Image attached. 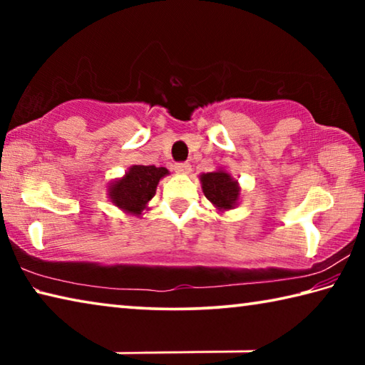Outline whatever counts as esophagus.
I'll use <instances>...</instances> for the list:
<instances>
[{
  "label": "esophagus",
  "instance_id": "1",
  "mask_svg": "<svg viewBox=\"0 0 365 365\" xmlns=\"http://www.w3.org/2000/svg\"><path fill=\"white\" fill-rule=\"evenodd\" d=\"M175 172H177V174H190L191 165L188 163H178L175 165Z\"/></svg>",
  "mask_w": 365,
  "mask_h": 365
}]
</instances>
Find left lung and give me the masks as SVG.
<instances>
[{"instance_id":"obj_1","label":"left lung","mask_w":365,"mask_h":365,"mask_svg":"<svg viewBox=\"0 0 365 365\" xmlns=\"http://www.w3.org/2000/svg\"><path fill=\"white\" fill-rule=\"evenodd\" d=\"M200 180L202 193L220 212L237 206L240 200V185L228 172L224 169L207 172L200 175Z\"/></svg>"}]
</instances>
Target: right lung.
Returning a JSON list of instances; mask_svg holds the SVG:
<instances>
[{"label":"right lung","instance_id":"1","mask_svg":"<svg viewBox=\"0 0 365 365\" xmlns=\"http://www.w3.org/2000/svg\"><path fill=\"white\" fill-rule=\"evenodd\" d=\"M169 174L165 168L156 165H132L122 178H117L108 188L109 200L114 206L133 215H141L148 202L156 195L158 183Z\"/></svg>","mask_w":365,"mask_h":365}]
</instances>
